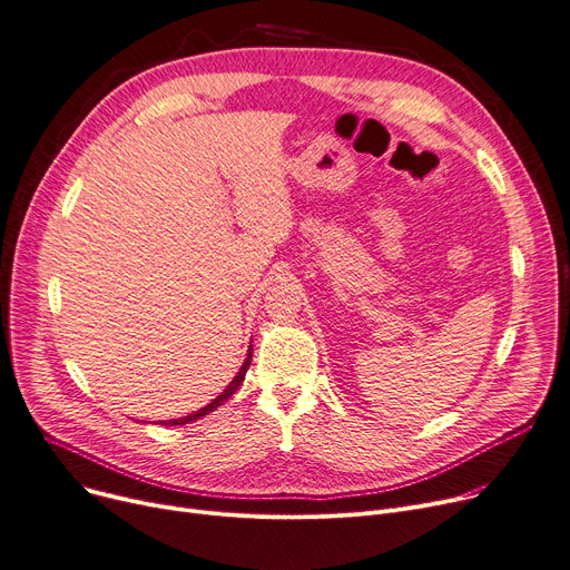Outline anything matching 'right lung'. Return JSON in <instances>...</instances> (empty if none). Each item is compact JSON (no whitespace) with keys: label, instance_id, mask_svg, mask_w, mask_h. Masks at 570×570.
I'll return each instance as SVG.
<instances>
[{"label":"right lung","instance_id":"obj_1","mask_svg":"<svg viewBox=\"0 0 570 570\" xmlns=\"http://www.w3.org/2000/svg\"><path fill=\"white\" fill-rule=\"evenodd\" d=\"M249 362H252V346H249V351H247V357H245V364L240 366V371L236 373V377L234 381L226 385V390L217 396V399H213L206 407H202V410H197V412H193V414H185V416H178V420H165V422H160L163 426H180V424H189V422H197V420H202V416H206L208 412H213L215 407H219L226 399H232L234 394H236V390L243 385V381H245V373H247V368H249Z\"/></svg>","mask_w":570,"mask_h":570}]
</instances>
